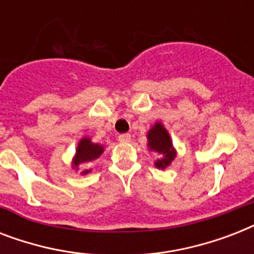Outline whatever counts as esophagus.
I'll return each mask as SVG.
<instances>
[{"instance_id": "34e87169", "label": "esophagus", "mask_w": 254, "mask_h": 254, "mask_svg": "<svg viewBox=\"0 0 254 254\" xmlns=\"http://www.w3.org/2000/svg\"><path fill=\"white\" fill-rule=\"evenodd\" d=\"M131 138V135L129 133H124V134L119 135V141L120 142H129Z\"/></svg>"}]
</instances>
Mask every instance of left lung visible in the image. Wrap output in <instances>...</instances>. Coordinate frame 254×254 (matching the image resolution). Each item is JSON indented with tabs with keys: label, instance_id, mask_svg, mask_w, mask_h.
<instances>
[{
	"label": "left lung",
	"instance_id": "1",
	"mask_svg": "<svg viewBox=\"0 0 254 254\" xmlns=\"http://www.w3.org/2000/svg\"><path fill=\"white\" fill-rule=\"evenodd\" d=\"M147 139H149V143H147L149 149L161 155V159H157L155 166L158 169H165L169 166L171 161L175 158V151H174L173 142L170 139L166 129L161 124H155L147 133Z\"/></svg>",
	"mask_w": 254,
	"mask_h": 254
}]
</instances>
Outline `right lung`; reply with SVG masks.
Listing matches in <instances>:
<instances>
[{"mask_svg": "<svg viewBox=\"0 0 254 254\" xmlns=\"http://www.w3.org/2000/svg\"><path fill=\"white\" fill-rule=\"evenodd\" d=\"M104 147L99 143H92L89 138H83L79 142V146L76 149V155L73 158V167H77L81 163L92 162L103 154ZM91 170H84L81 174L89 173Z\"/></svg>", "mask_w": 254, "mask_h": 254, "instance_id": "obj_1", "label": "right lung"}]
</instances>
